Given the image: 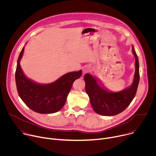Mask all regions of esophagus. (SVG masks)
Masks as SVG:
<instances>
[{"instance_id":"34e87169","label":"esophagus","mask_w":156,"mask_h":156,"mask_svg":"<svg viewBox=\"0 0 156 156\" xmlns=\"http://www.w3.org/2000/svg\"><path fill=\"white\" fill-rule=\"evenodd\" d=\"M86 72H87V71H86V70H83V74H85V73H86Z\"/></svg>"}]
</instances>
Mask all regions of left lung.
Instances as JSON below:
<instances>
[{
  "instance_id": "left-lung-1",
  "label": "left lung",
  "mask_w": 156,
  "mask_h": 156,
  "mask_svg": "<svg viewBox=\"0 0 156 156\" xmlns=\"http://www.w3.org/2000/svg\"><path fill=\"white\" fill-rule=\"evenodd\" d=\"M132 52L135 58V72L132 84L125 90L111 92L98 83L96 78L86 73L84 76L85 90L90 98L92 107L95 112L104 116H113L122 112L134 99L140 81L139 60L132 46Z\"/></svg>"
}]
</instances>
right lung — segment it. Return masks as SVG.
I'll list each match as a JSON object with an SVG mask.
<instances>
[{"label": "right lung", "instance_id": "right-lung-1", "mask_svg": "<svg viewBox=\"0 0 156 156\" xmlns=\"http://www.w3.org/2000/svg\"><path fill=\"white\" fill-rule=\"evenodd\" d=\"M22 49L17 61L15 81L19 96L32 110L39 114H53L64 105L73 82L80 78L81 70L66 73L49 84H39L27 78L20 62L23 55Z\"/></svg>", "mask_w": 156, "mask_h": 156}]
</instances>
